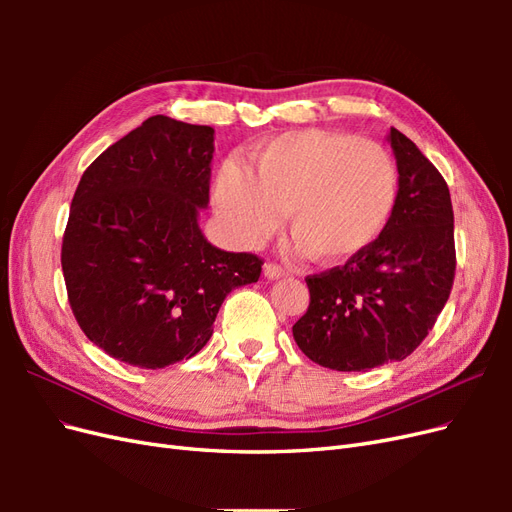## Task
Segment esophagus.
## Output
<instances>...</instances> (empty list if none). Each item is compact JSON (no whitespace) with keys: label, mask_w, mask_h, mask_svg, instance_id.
I'll return each mask as SVG.
<instances>
[{"label":"esophagus","mask_w":512,"mask_h":512,"mask_svg":"<svg viewBox=\"0 0 512 512\" xmlns=\"http://www.w3.org/2000/svg\"><path fill=\"white\" fill-rule=\"evenodd\" d=\"M262 271H265V277L267 280H282V277L288 275L286 269H282L280 265H273V262H267L265 267H262Z\"/></svg>","instance_id":"obj_1"}]
</instances>
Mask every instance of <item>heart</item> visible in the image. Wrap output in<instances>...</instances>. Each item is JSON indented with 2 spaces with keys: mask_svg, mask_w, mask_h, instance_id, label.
I'll return each mask as SVG.
<instances>
[{
  "mask_svg": "<svg viewBox=\"0 0 512 512\" xmlns=\"http://www.w3.org/2000/svg\"><path fill=\"white\" fill-rule=\"evenodd\" d=\"M397 200L389 151L335 130H294L262 141L252 170L226 160L213 181V209L226 237L256 250L280 228L284 211L292 250L327 265L374 245Z\"/></svg>",
  "mask_w": 512,
  "mask_h": 512,
  "instance_id": "obj_1",
  "label": "heart"
}]
</instances>
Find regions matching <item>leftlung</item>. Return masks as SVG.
Instances as JSON below:
<instances>
[{
    "mask_svg": "<svg viewBox=\"0 0 512 512\" xmlns=\"http://www.w3.org/2000/svg\"><path fill=\"white\" fill-rule=\"evenodd\" d=\"M397 200L378 241L344 267L307 277L292 327L307 359L337 371L404 361L438 320L455 277L453 205L444 177L406 134H386Z\"/></svg>",
    "mask_w": 512,
    "mask_h": 512,
    "instance_id": "left-lung-1",
    "label": "left lung"
}]
</instances>
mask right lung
<instances>
[{
	"instance_id": "obj_1",
	"label": "right lung",
	"mask_w": 512,
	"mask_h": 512,
	"mask_svg": "<svg viewBox=\"0 0 512 512\" xmlns=\"http://www.w3.org/2000/svg\"><path fill=\"white\" fill-rule=\"evenodd\" d=\"M215 130L149 117L96 158L74 192L61 245L70 307L113 359L162 369L205 348L230 290L262 260L207 241Z\"/></svg>"
}]
</instances>
